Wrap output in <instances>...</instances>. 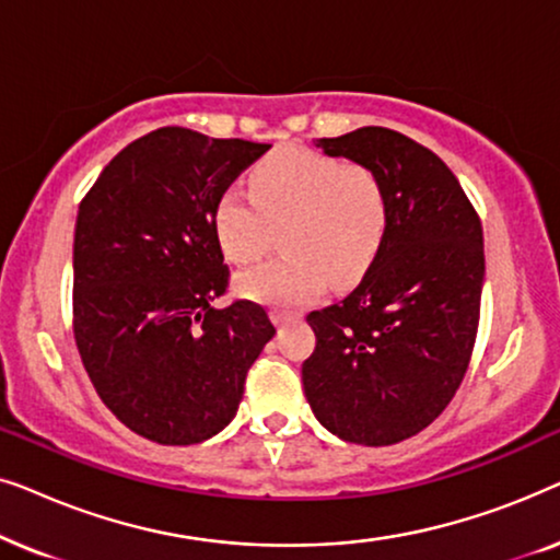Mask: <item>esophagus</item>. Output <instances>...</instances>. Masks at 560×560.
I'll return each mask as SVG.
<instances>
[{
    "mask_svg": "<svg viewBox=\"0 0 560 560\" xmlns=\"http://www.w3.org/2000/svg\"><path fill=\"white\" fill-rule=\"evenodd\" d=\"M298 318H301V313H295V311H285V308L272 311V320L278 326H285V324H290V320H298Z\"/></svg>",
    "mask_w": 560,
    "mask_h": 560,
    "instance_id": "34e87169",
    "label": "esophagus"
}]
</instances>
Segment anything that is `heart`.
Here are the masks:
<instances>
[{"label":"heart","instance_id":"obj_1","mask_svg":"<svg viewBox=\"0 0 560 560\" xmlns=\"http://www.w3.org/2000/svg\"><path fill=\"white\" fill-rule=\"evenodd\" d=\"M211 224L236 265L262 257L280 229L285 252L236 275L234 288L257 303L301 305L324 293L328 280L347 288L370 270L385 240L387 190L372 167L290 148L255 167L252 198L226 188Z\"/></svg>","mask_w":560,"mask_h":560}]
</instances>
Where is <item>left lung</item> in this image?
<instances>
[{
	"mask_svg": "<svg viewBox=\"0 0 560 560\" xmlns=\"http://www.w3.org/2000/svg\"><path fill=\"white\" fill-rule=\"evenodd\" d=\"M328 158L372 167L387 190V229L362 282L305 320L316 349L303 387L341 441L393 446L446 410L477 341L485 234L446 163L385 127L316 140Z\"/></svg>",
	"mask_w": 560,
	"mask_h": 560,
	"instance_id": "8db88e82",
	"label": "left lung"
}]
</instances>
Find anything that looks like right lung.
<instances>
[{"label": "right lung", "mask_w": 560, "mask_h": 560, "mask_svg": "<svg viewBox=\"0 0 560 560\" xmlns=\"http://www.w3.org/2000/svg\"><path fill=\"white\" fill-rule=\"evenodd\" d=\"M270 144L163 127L127 144L79 206L73 331L106 408L163 446L232 423L275 336L262 305L217 308L229 267L213 206Z\"/></svg>", "instance_id": "obj_1"}]
</instances>
